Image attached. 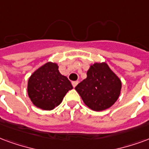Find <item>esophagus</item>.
I'll return each mask as SVG.
<instances>
[{"label":"esophagus","instance_id":"esophagus-1","mask_svg":"<svg viewBox=\"0 0 149 149\" xmlns=\"http://www.w3.org/2000/svg\"><path fill=\"white\" fill-rule=\"evenodd\" d=\"M72 84L73 86V88H75V87L78 84V81H72Z\"/></svg>","mask_w":149,"mask_h":149}]
</instances>
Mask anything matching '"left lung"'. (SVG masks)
I'll list each match as a JSON object with an SVG mask.
<instances>
[{
	"label": "left lung",
	"instance_id": "8db88e82",
	"mask_svg": "<svg viewBox=\"0 0 149 149\" xmlns=\"http://www.w3.org/2000/svg\"><path fill=\"white\" fill-rule=\"evenodd\" d=\"M121 88V80L105 62L90 66L87 78L75 88L85 105L95 111L111 107L118 99Z\"/></svg>",
	"mask_w": 149,
	"mask_h": 149
}]
</instances>
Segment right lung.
Returning a JSON list of instances; mask_svg holds the SVG:
<instances>
[{
  "instance_id": "1",
  "label": "right lung",
  "mask_w": 149,
  "mask_h": 149,
  "mask_svg": "<svg viewBox=\"0 0 149 149\" xmlns=\"http://www.w3.org/2000/svg\"><path fill=\"white\" fill-rule=\"evenodd\" d=\"M71 89V82L53 62H47L34 72L27 83V93L33 104L45 111L58 107Z\"/></svg>"
}]
</instances>
